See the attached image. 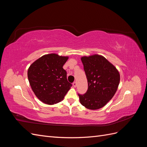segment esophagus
I'll list each match as a JSON object with an SVG mask.
<instances>
[{
	"label": "esophagus",
	"mask_w": 147,
	"mask_h": 147,
	"mask_svg": "<svg viewBox=\"0 0 147 147\" xmlns=\"http://www.w3.org/2000/svg\"><path fill=\"white\" fill-rule=\"evenodd\" d=\"M73 86H74V88H76L77 87V82H74L73 83Z\"/></svg>",
	"instance_id": "obj_1"
}]
</instances>
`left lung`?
<instances>
[{
	"label": "left lung",
	"mask_w": 147,
	"mask_h": 147,
	"mask_svg": "<svg viewBox=\"0 0 147 147\" xmlns=\"http://www.w3.org/2000/svg\"><path fill=\"white\" fill-rule=\"evenodd\" d=\"M81 60L88 88L85 94H78L80 102L86 109H99L112 99L117 91L120 80L119 72L101 55L83 56Z\"/></svg>",
	"instance_id": "8db88e82"
}]
</instances>
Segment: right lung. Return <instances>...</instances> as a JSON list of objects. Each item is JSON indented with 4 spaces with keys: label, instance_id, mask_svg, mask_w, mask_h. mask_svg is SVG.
<instances>
[{
    "label": "right lung",
    "instance_id": "obj_1",
    "mask_svg": "<svg viewBox=\"0 0 147 147\" xmlns=\"http://www.w3.org/2000/svg\"><path fill=\"white\" fill-rule=\"evenodd\" d=\"M68 59V56L51 53L42 56L29 67L28 77L31 88L43 103H58L63 100L72 86L63 67Z\"/></svg>",
    "mask_w": 147,
    "mask_h": 147
}]
</instances>
